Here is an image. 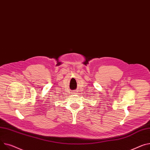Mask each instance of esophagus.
Instances as JSON below:
<instances>
[{
  "instance_id": "1",
  "label": "esophagus",
  "mask_w": 150,
  "mask_h": 150,
  "mask_svg": "<svg viewBox=\"0 0 150 150\" xmlns=\"http://www.w3.org/2000/svg\"><path fill=\"white\" fill-rule=\"evenodd\" d=\"M77 93H77L76 91H75V92H73V94H77Z\"/></svg>"
}]
</instances>
